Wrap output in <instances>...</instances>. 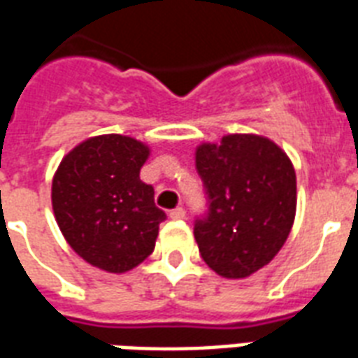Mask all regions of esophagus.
I'll return each instance as SVG.
<instances>
[{
    "mask_svg": "<svg viewBox=\"0 0 358 358\" xmlns=\"http://www.w3.org/2000/svg\"><path fill=\"white\" fill-rule=\"evenodd\" d=\"M171 220H184L185 217V210L182 208V206H178V208L171 210Z\"/></svg>",
    "mask_w": 358,
    "mask_h": 358,
    "instance_id": "34e87169",
    "label": "esophagus"
}]
</instances>
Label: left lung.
Returning <instances> with one entry per match:
<instances>
[{"mask_svg": "<svg viewBox=\"0 0 358 358\" xmlns=\"http://www.w3.org/2000/svg\"><path fill=\"white\" fill-rule=\"evenodd\" d=\"M208 215L195 222L204 263L242 280L276 257L296 214V174L289 155L263 135L234 133L195 150Z\"/></svg>", "mask_w": 358, "mask_h": 358, "instance_id": "obj_1", "label": "left lung"}]
</instances>
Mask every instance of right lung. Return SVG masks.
Masks as SVG:
<instances>
[{
  "instance_id": "1",
  "label": "right lung",
  "mask_w": 358,
  "mask_h": 358,
  "mask_svg": "<svg viewBox=\"0 0 358 358\" xmlns=\"http://www.w3.org/2000/svg\"><path fill=\"white\" fill-rule=\"evenodd\" d=\"M148 144L125 135L76 144L52 178V210L67 244L92 266L124 274L154 252L159 223L154 187L141 180Z\"/></svg>"
}]
</instances>
